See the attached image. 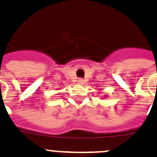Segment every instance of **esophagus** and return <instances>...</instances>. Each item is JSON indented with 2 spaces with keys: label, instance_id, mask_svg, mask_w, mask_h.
<instances>
[{
  "label": "esophagus",
  "instance_id": "obj_1",
  "mask_svg": "<svg viewBox=\"0 0 157 157\" xmlns=\"http://www.w3.org/2000/svg\"><path fill=\"white\" fill-rule=\"evenodd\" d=\"M84 80H83L82 78H79L78 80H77V83H78V84H84Z\"/></svg>",
  "mask_w": 157,
  "mask_h": 157
}]
</instances>
